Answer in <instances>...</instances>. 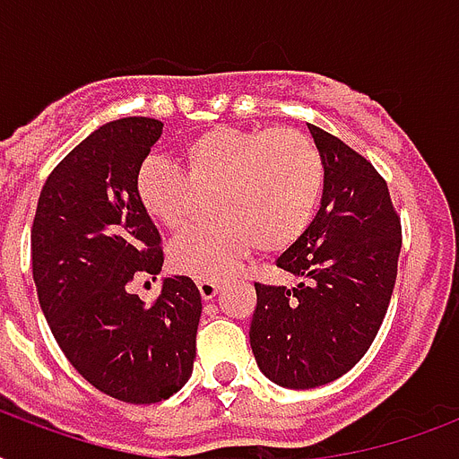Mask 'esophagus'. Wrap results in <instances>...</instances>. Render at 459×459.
Here are the masks:
<instances>
[{
	"mask_svg": "<svg viewBox=\"0 0 459 459\" xmlns=\"http://www.w3.org/2000/svg\"><path fill=\"white\" fill-rule=\"evenodd\" d=\"M197 290H200L202 300H212L221 290V286L216 281H197Z\"/></svg>",
	"mask_w": 459,
	"mask_h": 459,
	"instance_id": "obj_1",
	"label": "esophagus"
}]
</instances>
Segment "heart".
<instances>
[{
    "mask_svg": "<svg viewBox=\"0 0 459 459\" xmlns=\"http://www.w3.org/2000/svg\"><path fill=\"white\" fill-rule=\"evenodd\" d=\"M186 171L166 159L143 161L135 195L164 229H183L214 193L219 221L186 230L169 259L183 276L221 279L255 247L266 255L298 243L324 197V159L309 135L293 128H212L180 150Z\"/></svg>",
    "mask_w": 459,
    "mask_h": 459,
    "instance_id": "1",
    "label": "heart"
}]
</instances>
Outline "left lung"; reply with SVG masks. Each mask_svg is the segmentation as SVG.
Returning a JSON list of instances; mask_svg holds the SVG:
<instances>
[{"instance_id":"obj_1","label":"left lung","mask_w":459,"mask_h":459,"mask_svg":"<svg viewBox=\"0 0 459 459\" xmlns=\"http://www.w3.org/2000/svg\"><path fill=\"white\" fill-rule=\"evenodd\" d=\"M309 126L324 159L321 207L276 266L295 288L255 283L250 345L269 381L316 388L348 374L377 338L391 302L400 216L374 166L331 133Z\"/></svg>"}]
</instances>
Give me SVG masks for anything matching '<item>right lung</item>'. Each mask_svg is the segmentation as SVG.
I'll list each match as a JSON object with an SVG mask.
<instances>
[{
	"instance_id": "add662e5",
	"label": "right lung",
	"mask_w": 459,
	"mask_h": 459,
	"mask_svg": "<svg viewBox=\"0 0 459 459\" xmlns=\"http://www.w3.org/2000/svg\"><path fill=\"white\" fill-rule=\"evenodd\" d=\"M164 124L109 121L49 173L30 230L32 281L61 352L111 398L150 405L187 384L202 314L187 276L161 281L157 302L131 293L135 276L161 272L157 226L135 195V176Z\"/></svg>"
}]
</instances>
